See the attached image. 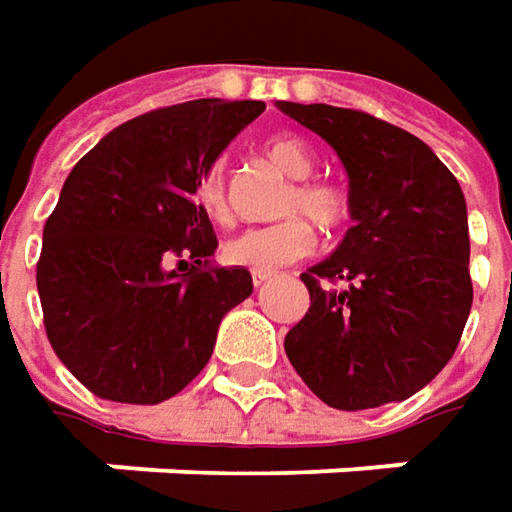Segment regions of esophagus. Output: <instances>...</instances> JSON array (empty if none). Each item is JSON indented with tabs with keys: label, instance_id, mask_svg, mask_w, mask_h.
I'll return each mask as SVG.
<instances>
[{
	"label": "esophagus",
	"instance_id": "esophagus-1",
	"mask_svg": "<svg viewBox=\"0 0 512 512\" xmlns=\"http://www.w3.org/2000/svg\"><path fill=\"white\" fill-rule=\"evenodd\" d=\"M270 279H273V273H265V270H253V285H256V288L268 285Z\"/></svg>",
	"mask_w": 512,
	"mask_h": 512
}]
</instances>
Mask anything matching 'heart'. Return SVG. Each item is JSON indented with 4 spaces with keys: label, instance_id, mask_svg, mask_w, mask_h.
<instances>
[{
    "label": "heart",
    "instance_id": "heart-1",
    "mask_svg": "<svg viewBox=\"0 0 512 512\" xmlns=\"http://www.w3.org/2000/svg\"><path fill=\"white\" fill-rule=\"evenodd\" d=\"M265 155L273 167L296 181L294 187L285 192L282 216L305 213L314 224H320L325 230L337 227L348 216V198L340 187H334L328 181L308 178L317 169V152L311 149V143L296 138V135H273L265 143ZM195 201L218 224L230 221L224 164H213L201 172L198 187H195ZM314 242L317 239H314L311 224L302 216H291L285 221L270 224V227H253V230H244L239 236H230L221 244V259L230 265H239V268L273 273V270L285 268L291 262L305 259L314 250Z\"/></svg>",
    "mask_w": 512,
    "mask_h": 512
}]
</instances>
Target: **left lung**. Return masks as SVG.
I'll return each mask as SVG.
<instances>
[{
    "mask_svg": "<svg viewBox=\"0 0 512 512\" xmlns=\"http://www.w3.org/2000/svg\"><path fill=\"white\" fill-rule=\"evenodd\" d=\"M276 106L337 152L354 221L302 273L311 308L285 354L334 409L406 400L447 366L473 308L461 184L421 138L386 120L325 103Z\"/></svg>",
    "mask_w": 512,
    "mask_h": 512,
    "instance_id": "1",
    "label": "left lung"
}]
</instances>
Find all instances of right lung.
<instances>
[{"mask_svg": "<svg viewBox=\"0 0 512 512\" xmlns=\"http://www.w3.org/2000/svg\"><path fill=\"white\" fill-rule=\"evenodd\" d=\"M262 100H190L126 120L65 178L42 230L45 331L97 397L152 406L207 366L218 325L253 294L250 270L213 268L218 239L195 201Z\"/></svg>", "mask_w": 512, "mask_h": 512, "instance_id": "add662e5", "label": "right lung"}]
</instances>
